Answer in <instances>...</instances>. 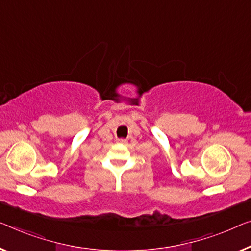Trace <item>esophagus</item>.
<instances>
[{"label": "esophagus", "instance_id": "esophagus-1", "mask_svg": "<svg viewBox=\"0 0 251 251\" xmlns=\"http://www.w3.org/2000/svg\"><path fill=\"white\" fill-rule=\"evenodd\" d=\"M118 142H119V143H126V140H125V138H119Z\"/></svg>", "mask_w": 251, "mask_h": 251}]
</instances>
